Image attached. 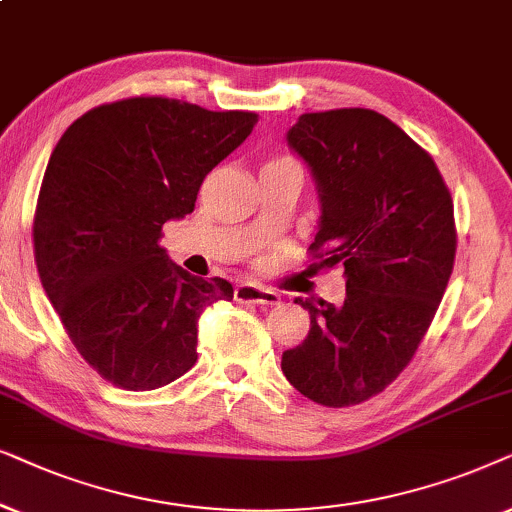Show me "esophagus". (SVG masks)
Here are the masks:
<instances>
[{
    "instance_id": "34e87169",
    "label": "esophagus",
    "mask_w": 512,
    "mask_h": 512,
    "mask_svg": "<svg viewBox=\"0 0 512 512\" xmlns=\"http://www.w3.org/2000/svg\"><path fill=\"white\" fill-rule=\"evenodd\" d=\"M234 299H236V302H243V304L274 306V304H278V299H281V297H278V292L262 288V285H255V283H241V285H236V290H234Z\"/></svg>"
}]
</instances>
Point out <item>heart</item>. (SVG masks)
<instances>
[{"instance_id": "heart-1", "label": "heart", "mask_w": 512, "mask_h": 512, "mask_svg": "<svg viewBox=\"0 0 512 512\" xmlns=\"http://www.w3.org/2000/svg\"><path fill=\"white\" fill-rule=\"evenodd\" d=\"M283 161H292V159H288V156H278V159H274V161H269V163H283Z\"/></svg>"}]
</instances>
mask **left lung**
I'll use <instances>...</instances> for the list:
<instances>
[{
	"mask_svg": "<svg viewBox=\"0 0 512 512\" xmlns=\"http://www.w3.org/2000/svg\"><path fill=\"white\" fill-rule=\"evenodd\" d=\"M285 140L318 189L309 250L344 269L346 299H295L311 330L283 353V374L318 405L365 403L405 370L445 295L452 196L428 152L374 109L302 114Z\"/></svg>",
	"mask_w": 512,
	"mask_h": 512,
	"instance_id": "obj_1",
	"label": "left lung"
}]
</instances>
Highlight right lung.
Instances as JSON below:
<instances>
[{
	"instance_id": "1",
	"label": "right lung",
	"mask_w": 512,
	"mask_h": 512,
	"mask_svg": "<svg viewBox=\"0 0 512 512\" xmlns=\"http://www.w3.org/2000/svg\"><path fill=\"white\" fill-rule=\"evenodd\" d=\"M255 124V112L147 95L93 107L53 149L34 262L81 358L114 386L154 391L192 370L201 313L234 299L229 281L187 274L159 241Z\"/></svg>"
}]
</instances>
